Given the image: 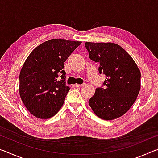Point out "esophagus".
Returning <instances> with one entry per match:
<instances>
[{"label":"esophagus","mask_w":158,"mask_h":158,"mask_svg":"<svg viewBox=\"0 0 158 158\" xmlns=\"http://www.w3.org/2000/svg\"><path fill=\"white\" fill-rule=\"evenodd\" d=\"M83 85H84V84H76L74 85V86L76 87V88H81V87L83 86Z\"/></svg>","instance_id":"1"}]
</instances>
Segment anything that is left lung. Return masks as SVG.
<instances>
[{"label":"left lung","instance_id":"1","mask_svg":"<svg viewBox=\"0 0 158 158\" xmlns=\"http://www.w3.org/2000/svg\"><path fill=\"white\" fill-rule=\"evenodd\" d=\"M90 60L100 63L99 72L106 75L103 88H97L89 101L96 116L106 121L122 116L137 100L141 73L130 55L113 42H86Z\"/></svg>","mask_w":158,"mask_h":158}]
</instances>
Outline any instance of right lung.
<instances>
[{
    "label": "right lung",
    "instance_id": "1",
    "mask_svg": "<svg viewBox=\"0 0 158 158\" xmlns=\"http://www.w3.org/2000/svg\"><path fill=\"white\" fill-rule=\"evenodd\" d=\"M81 44L50 40L37 46L26 58L20 72L19 90L23 105L34 116L49 118L62 107L69 90L65 84L64 63Z\"/></svg>",
    "mask_w": 158,
    "mask_h": 158
}]
</instances>
